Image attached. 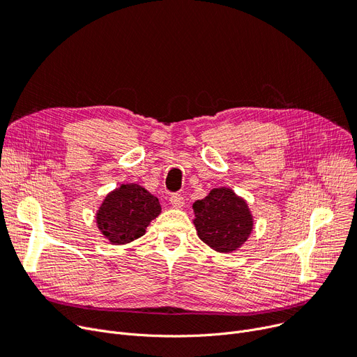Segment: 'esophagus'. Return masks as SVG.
Wrapping results in <instances>:
<instances>
[{"mask_svg": "<svg viewBox=\"0 0 357 357\" xmlns=\"http://www.w3.org/2000/svg\"><path fill=\"white\" fill-rule=\"evenodd\" d=\"M169 205L176 209H180L184 206V197L181 195H173L169 197Z\"/></svg>", "mask_w": 357, "mask_h": 357, "instance_id": "obj_1", "label": "esophagus"}]
</instances>
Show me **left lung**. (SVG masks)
Returning a JSON list of instances; mask_svg holds the SVG:
<instances>
[{
  "instance_id": "left-lung-1",
  "label": "left lung",
  "mask_w": 357,
  "mask_h": 357,
  "mask_svg": "<svg viewBox=\"0 0 357 357\" xmlns=\"http://www.w3.org/2000/svg\"><path fill=\"white\" fill-rule=\"evenodd\" d=\"M197 236L218 252H234L250 238L254 216L244 197L231 188H216L193 203Z\"/></svg>"
}]
</instances>
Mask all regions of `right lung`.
I'll list each match as a JSON object with an SVG mask.
<instances>
[{
    "label": "right lung",
    "mask_w": 357,
    "mask_h": 357,
    "mask_svg": "<svg viewBox=\"0 0 357 357\" xmlns=\"http://www.w3.org/2000/svg\"><path fill=\"white\" fill-rule=\"evenodd\" d=\"M160 213L161 205L154 195L137 183H123L100 203L96 224L110 244L125 245L141 238Z\"/></svg>",
    "instance_id": "obj_1"
}]
</instances>
